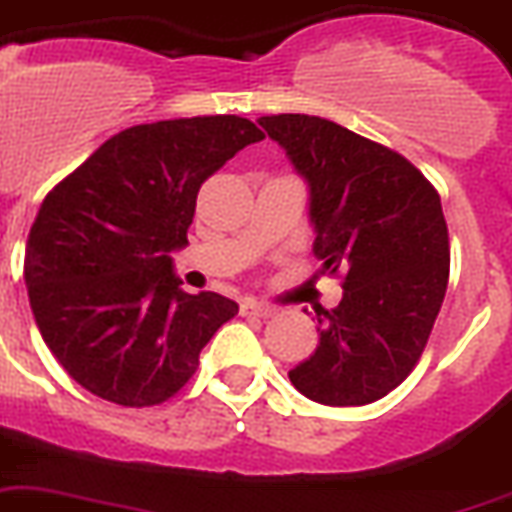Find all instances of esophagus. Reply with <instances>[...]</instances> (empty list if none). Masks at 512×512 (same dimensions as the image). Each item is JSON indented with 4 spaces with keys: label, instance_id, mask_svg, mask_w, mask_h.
Listing matches in <instances>:
<instances>
[{
    "label": "esophagus",
    "instance_id": "esophagus-1",
    "mask_svg": "<svg viewBox=\"0 0 512 512\" xmlns=\"http://www.w3.org/2000/svg\"><path fill=\"white\" fill-rule=\"evenodd\" d=\"M276 313V307L263 305V302H255V299H244L242 302V315H257V318H268V315Z\"/></svg>",
    "mask_w": 512,
    "mask_h": 512
}]
</instances>
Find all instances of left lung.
<instances>
[{"label": "left lung", "mask_w": 512, "mask_h": 512, "mask_svg": "<svg viewBox=\"0 0 512 512\" xmlns=\"http://www.w3.org/2000/svg\"><path fill=\"white\" fill-rule=\"evenodd\" d=\"M257 123L305 178L323 273L344 278L342 302L318 310V350L289 378L321 405L381 400L415 368L447 292L442 199L405 157L334 120L270 115Z\"/></svg>", "instance_id": "obj_1"}]
</instances>
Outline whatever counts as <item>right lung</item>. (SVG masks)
Segmentation results:
<instances>
[{
  "instance_id": "add662e5",
  "label": "right lung",
  "mask_w": 512,
  "mask_h": 512,
  "mask_svg": "<svg viewBox=\"0 0 512 512\" xmlns=\"http://www.w3.org/2000/svg\"><path fill=\"white\" fill-rule=\"evenodd\" d=\"M260 139L236 115L126 128L41 202L26 247L28 299L83 389L123 407L160 405L239 313L215 292L186 294L170 252L189 244L199 186Z\"/></svg>"
}]
</instances>
